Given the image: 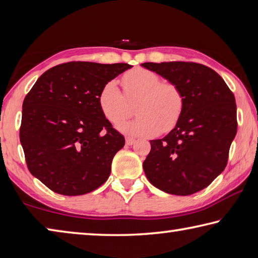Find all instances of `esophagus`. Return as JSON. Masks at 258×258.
Wrapping results in <instances>:
<instances>
[{
	"mask_svg": "<svg viewBox=\"0 0 258 258\" xmlns=\"http://www.w3.org/2000/svg\"><path fill=\"white\" fill-rule=\"evenodd\" d=\"M135 143H136V139H135V138H133V137H125V144L128 146L134 145Z\"/></svg>",
	"mask_w": 258,
	"mask_h": 258,
	"instance_id": "esophagus-1",
	"label": "esophagus"
}]
</instances>
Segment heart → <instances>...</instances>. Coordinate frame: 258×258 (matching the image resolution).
I'll return each instance as SVG.
<instances>
[{"label": "heart", "instance_id": "obj_1", "mask_svg": "<svg viewBox=\"0 0 258 258\" xmlns=\"http://www.w3.org/2000/svg\"><path fill=\"white\" fill-rule=\"evenodd\" d=\"M123 93L134 101L137 116L121 123L119 129L135 136H154L173 129L183 110V95L177 85L161 81L159 75L144 68H135L122 76ZM114 81H108L99 90V110L107 121L117 124L132 114L128 102Z\"/></svg>", "mask_w": 258, "mask_h": 258}]
</instances>
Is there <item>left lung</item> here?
I'll return each mask as SVG.
<instances>
[{
  "mask_svg": "<svg viewBox=\"0 0 258 258\" xmlns=\"http://www.w3.org/2000/svg\"><path fill=\"white\" fill-rule=\"evenodd\" d=\"M142 67L177 85L184 99L174 128L151 141L144 171L160 190L191 195L211 184L227 165L237 134L236 99L222 77L200 63L146 62Z\"/></svg>",
  "mask_w": 258,
  "mask_h": 258,
  "instance_id": "left-lung-1",
  "label": "left lung"
}]
</instances>
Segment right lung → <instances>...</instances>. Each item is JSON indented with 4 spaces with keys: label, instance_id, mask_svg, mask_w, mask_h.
<instances>
[{
    "label": "right lung",
    "instance_id": "right-lung-1",
    "mask_svg": "<svg viewBox=\"0 0 258 258\" xmlns=\"http://www.w3.org/2000/svg\"><path fill=\"white\" fill-rule=\"evenodd\" d=\"M126 63L68 62L39 77L22 104L20 143L30 173L56 194L79 196L111 173L124 137L99 110V90Z\"/></svg>",
    "mask_w": 258,
    "mask_h": 258
}]
</instances>
